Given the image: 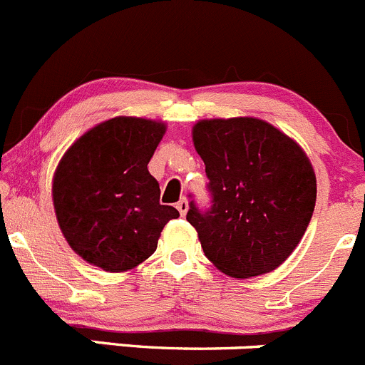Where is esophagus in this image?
<instances>
[{
	"instance_id": "34e87169",
	"label": "esophagus",
	"mask_w": 365,
	"mask_h": 365,
	"mask_svg": "<svg viewBox=\"0 0 365 365\" xmlns=\"http://www.w3.org/2000/svg\"><path fill=\"white\" fill-rule=\"evenodd\" d=\"M175 207H178L179 214H181V216H184V214L187 212V200H186V198H181V200L178 202V205H175Z\"/></svg>"
}]
</instances>
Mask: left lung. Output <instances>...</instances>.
Listing matches in <instances>:
<instances>
[{
    "instance_id": "obj_1",
    "label": "left lung",
    "mask_w": 365,
    "mask_h": 365,
    "mask_svg": "<svg viewBox=\"0 0 365 365\" xmlns=\"http://www.w3.org/2000/svg\"><path fill=\"white\" fill-rule=\"evenodd\" d=\"M193 144L205 163L209 210L186 220L205 257L232 277L277 269L297 247L317 202V175L299 144L257 118L202 119Z\"/></svg>"
}]
</instances>
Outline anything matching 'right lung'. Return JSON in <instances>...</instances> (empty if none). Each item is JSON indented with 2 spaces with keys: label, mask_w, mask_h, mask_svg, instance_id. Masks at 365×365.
I'll use <instances>...</instances> for the list:
<instances>
[{
  "label": "right lung",
  "mask_w": 365,
  "mask_h": 365,
  "mask_svg": "<svg viewBox=\"0 0 365 365\" xmlns=\"http://www.w3.org/2000/svg\"><path fill=\"white\" fill-rule=\"evenodd\" d=\"M167 125L144 118L100 123L70 145L52 179L56 217L71 250L107 272H125L156 251L179 210L160 204L148 163Z\"/></svg>",
  "instance_id": "add662e5"
}]
</instances>
